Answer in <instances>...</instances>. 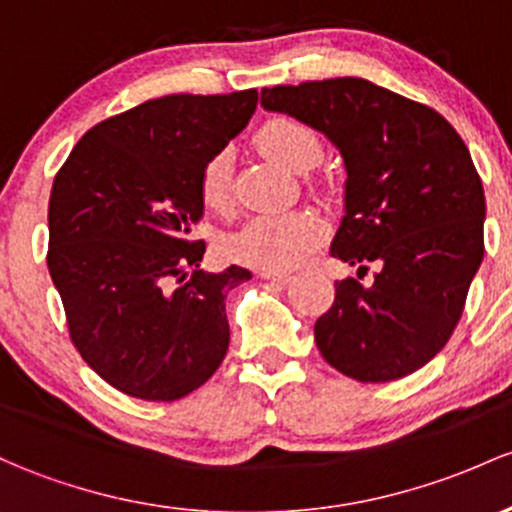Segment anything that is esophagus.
I'll use <instances>...</instances> for the list:
<instances>
[{"instance_id":"34e87169","label":"esophagus","mask_w":512,"mask_h":512,"mask_svg":"<svg viewBox=\"0 0 512 512\" xmlns=\"http://www.w3.org/2000/svg\"><path fill=\"white\" fill-rule=\"evenodd\" d=\"M261 278L273 280V283H278V285H288L290 280H293L290 273H278V271H261Z\"/></svg>"}]
</instances>
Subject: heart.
<instances>
[{
  "label": "heart",
  "instance_id": "obj_1",
  "mask_svg": "<svg viewBox=\"0 0 512 512\" xmlns=\"http://www.w3.org/2000/svg\"><path fill=\"white\" fill-rule=\"evenodd\" d=\"M256 146L290 173H305L320 161V136L310 126L295 119H273L256 134ZM200 197L214 212L229 210L232 202V151L212 153L200 173ZM322 222L312 212L258 214L241 224L229 239L224 251L234 261L261 271H285L305 261L322 241Z\"/></svg>",
  "mask_w": 512,
  "mask_h": 512
}]
</instances>
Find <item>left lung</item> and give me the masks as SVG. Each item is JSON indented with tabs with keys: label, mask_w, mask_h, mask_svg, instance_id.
<instances>
[{
	"label": "left lung",
	"mask_w": 512,
	"mask_h": 512,
	"mask_svg": "<svg viewBox=\"0 0 512 512\" xmlns=\"http://www.w3.org/2000/svg\"><path fill=\"white\" fill-rule=\"evenodd\" d=\"M261 104L339 148L346 192L332 256L364 276L378 268L371 283H334L317 349L361 383L410 376L449 342L483 261L486 197L469 148L432 107L361 78L266 87Z\"/></svg>",
	"instance_id": "8db88e82"
}]
</instances>
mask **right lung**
<instances>
[{
	"instance_id": "right-lung-1",
	"label": "right lung",
	"mask_w": 512,
	"mask_h": 512,
	"mask_svg": "<svg viewBox=\"0 0 512 512\" xmlns=\"http://www.w3.org/2000/svg\"><path fill=\"white\" fill-rule=\"evenodd\" d=\"M256 102V90L148 100L92 126L53 180L46 258L70 339L131 398H183L227 356L224 300L251 273L200 271V173Z\"/></svg>"
}]
</instances>
